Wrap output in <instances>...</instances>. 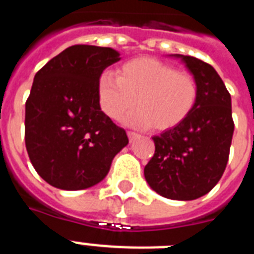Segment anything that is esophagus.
Listing matches in <instances>:
<instances>
[{"mask_svg": "<svg viewBox=\"0 0 254 254\" xmlns=\"http://www.w3.org/2000/svg\"><path fill=\"white\" fill-rule=\"evenodd\" d=\"M127 137H129V141L133 142L134 139H137L139 137L138 133H134V131H127Z\"/></svg>", "mask_w": 254, "mask_h": 254, "instance_id": "obj_1", "label": "esophagus"}]
</instances>
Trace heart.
Here are the masks:
<instances>
[{"instance_id": "b5f03b06", "label": "heart", "mask_w": 254, "mask_h": 254, "mask_svg": "<svg viewBox=\"0 0 254 254\" xmlns=\"http://www.w3.org/2000/svg\"><path fill=\"white\" fill-rule=\"evenodd\" d=\"M97 88L100 105L108 117L120 119L137 103L139 109L127 116V123L159 131L179 127L197 100L192 75L153 58L127 62L117 76L101 73Z\"/></svg>"}]
</instances>
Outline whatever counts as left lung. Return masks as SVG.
<instances>
[{
  "label": "left lung",
  "mask_w": 254,
  "mask_h": 254,
  "mask_svg": "<svg viewBox=\"0 0 254 254\" xmlns=\"http://www.w3.org/2000/svg\"><path fill=\"white\" fill-rule=\"evenodd\" d=\"M196 80L197 100L179 127L154 135L155 153L143 174L155 192L193 200L220 181L229 157L235 124L231 95L216 69L193 57L174 54Z\"/></svg>",
  "instance_id": "1"
}]
</instances>
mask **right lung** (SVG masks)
<instances>
[{"mask_svg": "<svg viewBox=\"0 0 254 254\" xmlns=\"http://www.w3.org/2000/svg\"><path fill=\"white\" fill-rule=\"evenodd\" d=\"M111 47L71 46L43 65L26 101L30 161L49 185L89 189L107 177L129 139L100 108L99 77L119 62Z\"/></svg>", "mask_w": 254, "mask_h": 254, "instance_id": "add662e5", "label": "right lung"}]
</instances>
